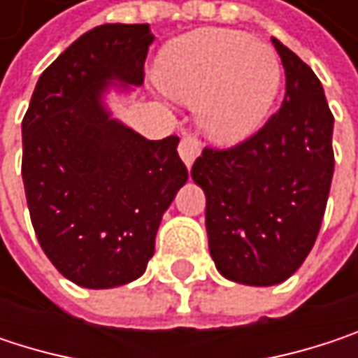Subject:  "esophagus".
Listing matches in <instances>:
<instances>
[{"label":"esophagus","instance_id":"obj_1","mask_svg":"<svg viewBox=\"0 0 358 358\" xmlns=\"http://www.w3.org/2000/svg\"><path fill=\"white\" fill-rule=\"evenodd\" d=\"M178 153H180V159L184 162V166L190 170V168H192V164H194V159L201 155V143H199L194 136H184V138L180 141Z\"/></svg>","mask_w":358,"mask_h":358}]
</instances>
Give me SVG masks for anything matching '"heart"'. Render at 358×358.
<instances>
[{"instance_id":"b5f03b06","label":"heart","mask_w":358,"mask_h":358,"mask_svg":"<svg viewBox=\"0 0 358 358\" xmlns=\"http://www.w3.org/2000/svg\"><path fill=\"white\" fill-rule=\"evenodd\" d=\"M155 78L170 97L196 106L199 128L211 143L232 147L265 122L282 68L265 43L236 31L201 29L164 47Z\"/></svg>"}]
</instances>
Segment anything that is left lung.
<instances>
[{
  "label": "left lung",
  "mask_w": 358,
  "mask_h": 358,
  "mask_svg": "<svg viewBox=\"0 0 358 358\" xmlns=\"http://www.w3.org/2000/svg\"><path fill=\"white\" fill-rule=\"evenodd\" d=\"M286 95L249 141L205 149L190 176L205 192V228L217 271L238 284L288 280L320 234L334 176V115L315 72L271 38Z\"/></svg>",
  "instance_id": "left-lung-1"
}]
</instances>
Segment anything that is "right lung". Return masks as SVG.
I'll return each mask as SVG.
<instances>
[{
  "instance_id": "1",
  "label": "right lung",
  "mask_w": 358,
  "mask_h": 358,
  "mask_svg": "<svg viewBox=\"0 0 358 358\" xmlns=\"http://www.w3.org/2000/svg\"><path fill=\"white\" fill-rule=\"evenodd\" d=\"M149 24L78 36L38 78L22 120V180L41 249L70 282H134L188 172L178 136L147 141L113 117L108 95L143 85Z\"/></svg>"
}]
</instances>
